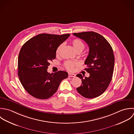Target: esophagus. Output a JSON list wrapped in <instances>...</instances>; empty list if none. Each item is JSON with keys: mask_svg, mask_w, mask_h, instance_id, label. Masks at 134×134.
<instances>
[{"mask_svg": "<svg viewBox=\"0 0 134 134\" xmlns=\"http://www.w3.org/2000/svg\"><path fill=\"white\" fill-rule=\"evenodd\" d=\"M68 77H75L76 75L74 74H71V73H68Z\"/></svg>", "mask_w": 134, "mask_h": 134, "instance_id": "esophagus-1", "label": "esophagus"}]
</instances>
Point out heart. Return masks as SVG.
Masks as SVG:
<instances>
[{"label": "heart", "mask_w": 134, "mask_h": 134, "mask_svg": "<svg viewBox=\"0 0 134 134\" xmlns=\"http://www.w3.org/2000/svg\"><path fill=\"white\" fill-rule=\"evenodd\" d=\"M71 43L74 49L77 53H81L85 47V45L84 43L79 39H74L72 41ZM63 47H64V44L62 43L57 48L56 50V54L57 56L59 55ZM64 65L65 68L68 70L72 71L74 70L75 68L78 65V63L76 62L68 60L65 63Z\"/></svg>", "instance_id": "b5f03b06"}]
</instances>
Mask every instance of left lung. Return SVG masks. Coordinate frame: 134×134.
Segmentation results:
<instances>
[{"label": "left lung", "instance_id": "obj_1", "mask_svg": "<svg viewBox=\"0 0 134 134\" xmlns=\"http://www.w3.org/2000/svg\"><path fill=\"white\" fill-rule=\"evenodd\" d=\"M73 35L83 40L89 47L84 64L87 66L85 70L90 76L84 78L81 74L77 75L82 81L77 90L84 97H97L106 90L112 79L114 65L112 48L107 40L97 32L86 31Z\"/></svg>", "mask_w": 134, "mask_h": 134}]
</instances>
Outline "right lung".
Masks as SVG:
<instances>
[{
  "label": "right lung",
  "mask_w": 134,
  "mask_h": 134,
  "mask_svg": "<svg viewBox=\"0 0 134 134\" xmlns=\"http://www.w3.org/2000/svg\"><path fill=\"white\" fill-rule=\"evenodd\" d=\"M69 36L41 34L22 46L18 57V76L24 89L32 96L40 99L51 97L62 81L68 77L66 71L50 74L47 69L56 57L57 48Z\"/></svg>",
  "instance_id": "obj_1"
}]
</instances>
